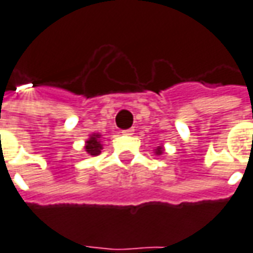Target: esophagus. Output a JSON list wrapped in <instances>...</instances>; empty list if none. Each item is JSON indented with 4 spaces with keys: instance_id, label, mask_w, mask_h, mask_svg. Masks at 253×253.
<instances>
[{
    "instance_id": "esophagus-1",
    "label": "esophagus",
    "mask_w": 253,
    "mask_h": 253,
    "mask_svg": "<svg viewBox=\"0 0 253 253\" xmlns=\"http://www.w3.org/2000/svg\"><path fill=\"white\" fill-rule=\"evenodd\" d=\"M133 132H135V129H132V128H130V129L123 130V133L124 135H126V136H132V135H133Z\"/></svg>"
}]
</instances>
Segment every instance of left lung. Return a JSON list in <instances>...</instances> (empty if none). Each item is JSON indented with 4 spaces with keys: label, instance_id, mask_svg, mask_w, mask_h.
<instances>
[{
    "label": "left lung",
    "instance_id": "left-lung-1",
    "mask_svg": "<svg viewBox=\"0 0 253 253\" xmlns=\"http://www.w3.org/2000/svg\"><path fill=\"white\" fill-rule=\"evenodd\" d=\"M165 149H164V144H160V146H157V149H154V153H156V156H161Z\"/></svg>",
    "mask_w": 253,
    "mask_h": 253
}]
</instances>
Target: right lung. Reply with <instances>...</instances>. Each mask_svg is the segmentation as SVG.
<instances>
[{"instance_id": "1", "label": "right lung", "mask_w": 253, "mask_h": 253, "mask_svg": "<svg viewBox=\"0 0 253 253\" xmlns=\"http://www.w3.org/2000/svg\"><path fill=\"white\" fill-rule=\"evenodd\" d=\"M84 149L88 153V156H99L102 149H103V144H102V135H100V133H92V135H89V137H88L86 142H85Z\"/></svg>"}]
</instances>
